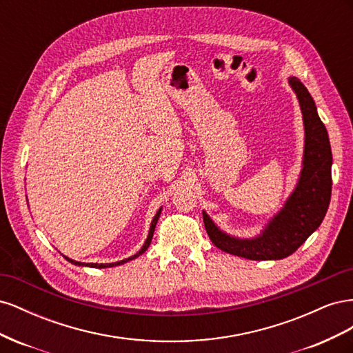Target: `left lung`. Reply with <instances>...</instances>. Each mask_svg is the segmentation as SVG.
<instances>
[{
	"label": "left lung",
	"mask_w": 353,
	"mask_h": 353,
	"mask_svg": "<svg viewBox=\"0 0 353 353\" xmlns=\"http://www.w3.org/2000/svg\"><path fill=\"white\" fill-rule=\"evenodd\" d=\"M288 83L303 114L305 152L301 178L283 209L254 239H236L221 231L203 210L208 236L218 249L250 261H276L294 253L321 225L331 199V147L325 125L305 85L292 77Z\"/></svg>",
	"instance_id": "1"
}]
</instances>
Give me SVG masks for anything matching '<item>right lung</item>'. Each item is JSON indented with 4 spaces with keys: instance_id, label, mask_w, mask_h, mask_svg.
<instances>
[{
    "instance_id": "obj_1",
    "label": "right lung",
    "mask_w": 353,
    "mask_h": 353,
    "mask_svg": "<svg viewBox=\"0 0 353 353\" xmlns=\"http://www.w3.org/2000/svg\"><path fill=\"white\" fill-rule=\"evenodd\" d=\"M160 212H162V208H160V209L157 210V213H156L154 218H153V221H152L150 231H148L147 240H145L144 245H143V248H141V250H140V252H137L134 256H131V258L123 259V261H119V262H113V263H83V262H78V261L69 259V258H66V256H65V258H66V259H68L70 263H73V265H78V266H91V268H112V266H117V265H122V263H125V262H130V261H132V259L138 258V256L143 254V253H144V252L148 249V245H150V243H152V239H153V232H154V228H156L157 219H159V216H160Z\"/></svg>"
}]
</instances>
